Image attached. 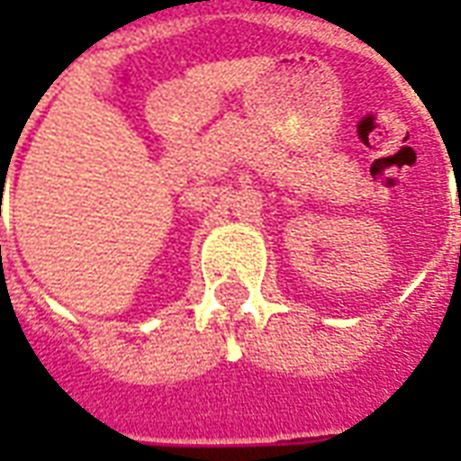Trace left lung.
<instances>
[{
    "label": "left lung",
    "mask_w": 461,
    "mask_h": 461,
    "mask_svg": "<svg viewBox=\"0 0 461 461\" xmlns=\"http://www.w3.org/2000/svg\"><path fill=\"white\" fill-rule=\"evenodd\" d=\"M459 214H461V197H459Z\"/></svg>",
    "instance_id": "obj_1"
}]
</instances>
